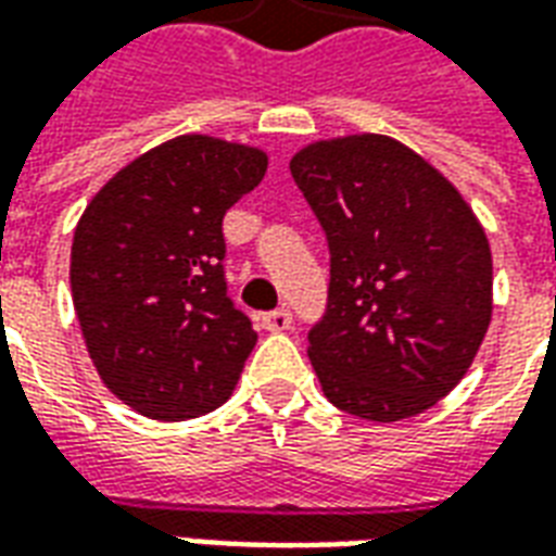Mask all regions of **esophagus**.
Here are the masks:
<instances>
[{
    "mask_svg": "<svg viewBox=\"0 0 556 556\" xmlns=\"http://www.w3.org/2000/svg\"><path fill=\"white\" fill-rule=\"evenodd\" d=\"M262 327L270 330V333H282V330H289L291 327V313L286 306H279L274 313H265L262 315Z\"/></svg>",
    "mask_w": 556,
    "mask_h": 556,
    "instance_id": "esophagus-1",
    "label": "esophagus"
}]
</instances>
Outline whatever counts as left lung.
<instances>
[{
  "label": "left lung",
  "instance_id": "obj_1",
  "mask_svg": "<svg viewBox=\"0 0 556 556\" xmlns=\"http://www.w3.org/2000/svg\"><path fill=\"white\" fill-rule=\"evenodd\" d=\"M291 178L321 223L330 289L309 361L339 410L399 422L438 405L491 321L489 238L462 193L378 134L298 151Z\"/></svg>",
  "mask_w": 556,
  "mask_h": 556
}]
</instances>
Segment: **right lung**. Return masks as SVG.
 Wrapping results in <instances>:
<instances>
[{
	"label": "right lung",
	"mask_w": 556,
	"mask_h": 556,
	"mask_svg": "<svg viewBox=\"0 0 556 556\" xmlns=\"http://www.w3.org/2000/svg\"><path fill=\"white\" fill-rule=\"evenodd\" d=\"M267 154L175 137L103 184L79 217L71 291L103 384L142 417L219 408L255 345L226 289L223 217L265 178Z\"/></svg>",
	"instance_id": "obj_1"
}]
</instances>
